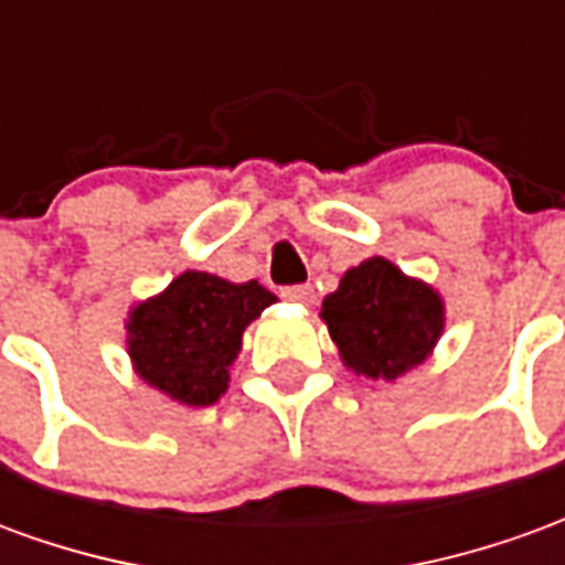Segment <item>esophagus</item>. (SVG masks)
Returning a JSON list of instances; mask_svg holds the SVG:
<instances>
[{
  "mask_svg": "<svg viewBox=\"0 0 565 565\" xmlns=\"http://www.w3.org/2000/svg\"><path fill=\"white\" fill-rule=\"evenodd\" d=\"M281 299L287 302H299V306H308L315 299V290L308 284H290V287H281Z\"/></svg>",
  "mask_w": 565,
  "mask_h": 565,
  "instance_id": "obj_1",
  "label": "esophagus"
}]
</instances>
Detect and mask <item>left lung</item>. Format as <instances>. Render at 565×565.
<instances>
[{"instance_id":"obj_1","label":"left lung","mask_w":565,"mask_h":565,"mask_svg":"<svg viewBox=\"0 0 565 565\" xmlns=\"http://www.w3.org/2000/svg\"><path fill=\"white\" fill-rule=\"evenodd\" d=\"M320 315L344 366L356 375L387 381L424 363L445 327V308L436 290L405 278L381 257L344 271L339 290L323 299Z\"/></svg>"}]
</instances>
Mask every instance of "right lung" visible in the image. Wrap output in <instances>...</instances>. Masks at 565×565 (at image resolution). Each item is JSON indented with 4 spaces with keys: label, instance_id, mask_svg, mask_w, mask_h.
Here are the masks:
<instances>
[{
    "label": "right lung",
    "instance_id": "obj_1",
    "mask_svg": "<svg viewBox=\"0 0 565 565\" xmlns=\"http://www.w3.org/2000/svg\"><path fill=\"white\" fill-rule=\"evenodd\" d=\"M275 296L257 281L230 284L209 271H184L166 294L129 315V356L150 387L184 405H211L226 391L242 332Z\"/></svg>",
    "mask_w": 565,
    "mask_h": 565
}]
</instances>
